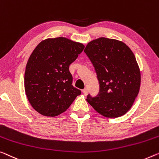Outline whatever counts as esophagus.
<instances>
[{"instance_id":"1","label":"esophagus","mask_w":159,"mask_h":159,"mask_svg":"<svg viewBox=\"0 0 159 159\" xmlns=\"http://www.w3.org/2000/svg\"><path fill=\"white\" fill-rule=\"evenodd\" d=\"M82 92H83V93H84V94L85 95V96H86V95L88 94V89H83Z\"/></svg>"}]
</instances>
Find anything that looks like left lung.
Listing matches in <instances>:
<instances>
[{"label":"left lung","mask_w":159,"mask_h":159,"mask_svg":"<svg viewBox=\"0 0 159 159\" xmlns=\"http://www.w3.org/2000/svg\"><path fill=\"white\" fill-rule=\"evenodd\" d=\"M84 52L100 86L96 96L88 95V103L105 117L124 115L140 89L141 73L134 53L124 42L103 37L89 42Z\"/></svg>","instance_id":"1"}]
</instances>
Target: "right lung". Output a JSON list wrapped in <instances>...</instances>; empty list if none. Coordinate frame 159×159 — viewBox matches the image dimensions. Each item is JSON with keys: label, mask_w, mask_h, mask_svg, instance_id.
<instances>
[{"label": "right lung", "mask_w": 159, "mask_h": 159, "mask_svg": "<svg viewBox=\"0 0 159 159\" xmlns=\"http://www.w3.org/2000/svg\"><path fill=\"white\" fill-rule=\"evenodd\" d=\"M84 47L64 37L47 39L35 47L25 67L24 86L28 100L37 112L57 116L81 93L73 86L69 66Z\"/></svg>", "instance_id": "obj_1"}]
</instances>
